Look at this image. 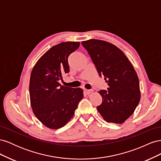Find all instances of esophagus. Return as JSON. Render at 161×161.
Returning a JSON list of instances; mask_svg holds the SVG:
<instances>
[{
    "label": "esophagus",
    "mask_w": 161,
    "mask_h": 161,
    "mask_svg": "<svg viewBox=\"0 0 161 161\" xmlns=\"http://www.w3.org/2000/svg\"><path fill=\"white\" fill-rule=\"evenodd\" d=\"M84 92H85L86 94H90V93H91V92H92V90H89V89H84Z\"/></svg>",
    "instance_id": "obj_1"
}]
</instances>
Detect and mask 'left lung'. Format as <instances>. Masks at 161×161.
Instances as JSON below:
<instances>
[{"instance_id":"left-lung-1","label":"left lung","mask_w":161,"mask_h":161,"mask_svg":"<svg viewBox=\"0 0 161 161\" xmlns=\"http://www.w3.org/2000/svg\"><path fill=\"white\" fill-rule=\"evenodd\" d=\"M99 76H104L109 87L100 90L102 103L97 107L108 121L122 124L132 115L140 99L137 74L128 58L112 43L98 40L82 42Z\"/></svg>"}]
</instances>
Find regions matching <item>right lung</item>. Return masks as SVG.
<instances>
[{
  "label": "right lung",
  "instance_id": "add662e5",
  "mask_svg": "<svg viewBox=\"0 0 161 161\" xmlns=\"http://www.w3.org/2000/svg\"><path fill=\"white\" fill-rule=\"evenodd\" d=\"M79 42H67L52 47L36 62L30 82L31 105L36 118L46 127L64 126L83 97L80 88L62 86L59 81L69 72L68 58Z\"/></svg>",
  "mask_w": 161,
  "mask_h": 161
}]
</instances>
